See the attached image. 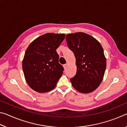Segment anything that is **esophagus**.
Here are the masks:
<instances>
[{"mask_svg": "<svg viewBox=\"0 0 127 127\" xmlns=\"http://www.w3.org/2000/svg\"><path fill=\"white\" fill-rule=\"evenodd\" d=\"M67 65H68V64H64V65H63V66H64V68L65 69H66V68H67Z\"/></svg>", "mask_w": 127, "mask_h": 127, "instance_id": "obj_1", "label": "esophagus"}]
</instances>
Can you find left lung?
<instances>
[{
	"instance_id": "obj_1",
	"label": "left lung",
	"mask_w": 127,
	"mask_h": 127,
	"mask_svg": "<svg viewBox=\"0 0 127 127\" xmlns=\"http://www.w3.org/2000/svg\"><path fill=\"white\" fill-rule=\"evenodd\" d=\"M67 46L74 53L76 74L70 78L72 86L81 93H89L98 87L104 76L106 61L100 42L83 32L67 34Z\"/></svg>"
}]
</instances>
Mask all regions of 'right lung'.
I'll list each match as a JSON object with an SVG mask.
<instances>
[{
  "mask_svg": "<svg viewBox=\"0 0 127 127\" xmlns=\"http://www.w3.org/2000/svg\"><path fill=\"white\" fill-rule=\"evenodd\" d=\"M63 33H48L33 41L26 51L22 68L28 85L35 91L46 92L55 87L64 68L57 52Z\"/></svg>",
  "mask_w": 127,
  "mask_h": 127,
  "instance_id": "right-lung-1",
  "label": "right lung"
}]
</instances>
